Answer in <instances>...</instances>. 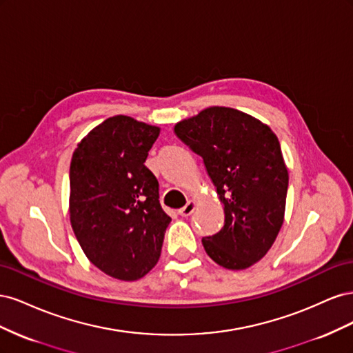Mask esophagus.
I'll list each match as a JSON object with an SVG mask.
<instances>
[{"label":"esophagus","instance_id":"1","mask_svg":"<svg viewBox=\"0 0 353 353\" xmlns=\"http://www.w3.org/2000/svg\"><path fill=\"white\" fill-rule=\"evenodd\" d=\"M194 209H196V201H194V200H190L184 208H181V209L178 210V213H179L181 216L187 218V216H190V215H191V213L194 212Z\"/></svg>","mask_w":353,"mask_h":353}]
</instances>
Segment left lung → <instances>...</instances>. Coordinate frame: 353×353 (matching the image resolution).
I'll use <instances>...</instances> for the list:
<instances>
[{
    "mask_svg": "<svg viewBox=\"0 0 353 353\" xmlns=\"http://www.w3.org/2000/svg\"><path fill=\"white\" fill-rule=\"evenodd\" d=\"M184 144L201 156L223 205V227L201 239L227 270H245L268 253L284 222L288 172L268 125L231 108L213 105L175 125Z\"/></svg>",
    "mask_w": 353,
    "mask_h": 353,
    "instance_id": "obj_1",
    "label": "left lung"
}]
</instances>
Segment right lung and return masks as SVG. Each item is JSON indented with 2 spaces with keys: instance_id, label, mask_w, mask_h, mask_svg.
<instances>
[{
  "instance_id": "add662e5",
  "label": "right lung",
  "mask_w": 353,
  "mask_h": 353,
  "mask_svg": "<svg viewBox=\"0 0 353 353\" xmlns=\"http://www.w3.org/2000/svg\"><path fill=\"white\" fill-rule=\"evenodd\" d=\"M159 134L157 126L117 114L90 131L72 156L74 236L92 265L122 281L154 268L170 222L157 179L144 165Z\"/></svg>"
}]
</instances>
